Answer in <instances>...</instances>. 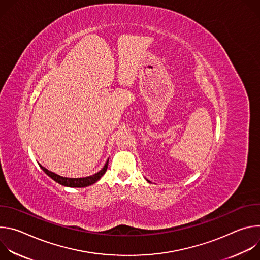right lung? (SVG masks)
<instances>
[{
  "label": "right lung",
  "instance_id": "1",
  "mask_svg": "<svg viewBox=\"0 0 260 260\" xmlns=\"http://www.w3.org/2000/svg\"><path fill=\"white\" fill-rule=\"evenodd\" d=\"M108 164H109V159L107 160L106 165L104 166V168L100 172H98L96 174H94L92 176L85 177V178H66V177H61L59 175H56V174L48 171L47 169L43 168L41 165H39V166L45 172V174H47L51 179H53L58 184L63 185V186H68V187H86V186H89V185L95 183L98 180L101 179V177L106 173V171L108 169Z\"/></svg>",
  "mask_w": 260,
  "mask_h": 260
}]
</instances>
